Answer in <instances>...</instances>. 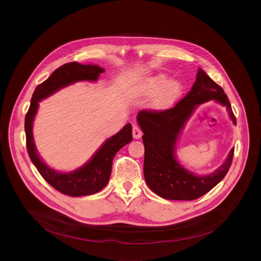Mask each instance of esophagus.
<instances>
[{
	"label": "esophagus",
	"instance_id": "esophagus-1",
	"mask_svg": "<svg viewBox=\"0 0 261 261\" xmlns=\"http://www.w3.org/2000/svg\"><path fill=\"white\" fill-rule=\"evenodd\" d=\"M132 134H133V137L135 139H139L141 136H142V131L140 130V128L138 126H133V129H132Z\"/></svg>",
	"mask_w": 261,
	"mask_h": 261
}]
</instances>
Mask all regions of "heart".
<instances>
[{
    "label": "heart",
    "instance_id": "obj_1",
    "mask_svg": "<svg viewBox=\"0 0 261 261\" xmlns=\"http://www.w3.org/2000/svg\"><path fill=\"white\" fill-rule=\"evenodd\" d=\"M158 91L160 93L153 101V107L159 110L166 109L177 101L182 92V85L177 80L167 82L164 74H158L147 80L141 87V92L145 96H152Z\"/></svg>",
    "mask_w": 261,
    "mask_h": 261
}]
</instances>
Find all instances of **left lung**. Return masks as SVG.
<instances>
[{
	"mask_svg": "<svg viewBox=\"0 0 261 261\" xmlns=\"http://www.w3.org/2000/svg\"><path fill=\"white\" fill-rule=\"evenodd\" d=\"M215 100L226 106L237 125L227 95L207 74L198 69L196 82L190 92L172 108L166 110H140L137 122L143 132L145 181L153 192L169 200H194L206 194L228 172L234 147L225 162L207 175H195L184 168L175 158L177 137L197 105Z\"/></svg>",
	"mask_w": 261,
	"mask_h": 261,
	"instance_id": "obj_1",
	"label": "left lung"
}]
</instances>
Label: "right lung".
<instances>
[{
    "label": "right lung",
    "instance_id": "1",
    "mask_svg": "<svg viewBox=\"0 0 261 261\" xmlns=\"http://www.w3.org/2000/svg\"><path fill=\"white\" fill-rule=\"evenodd\" d=\"M103 72L104 69L97 65H83L76 62L61 66L45 82L35 89L25 115L24 131L31 161L50 186L69 196L77 197L95 194L105 187L116 154L125 144L132 141V126L127 124L120 132L105 140L96 154L84 166L74 171L63 173L49 168L37 153L33 137V121L42 99L76 82H96Z\"/></svg>",
    "mask_w": 261,
    "mask_h": 261
}]
</instances>
